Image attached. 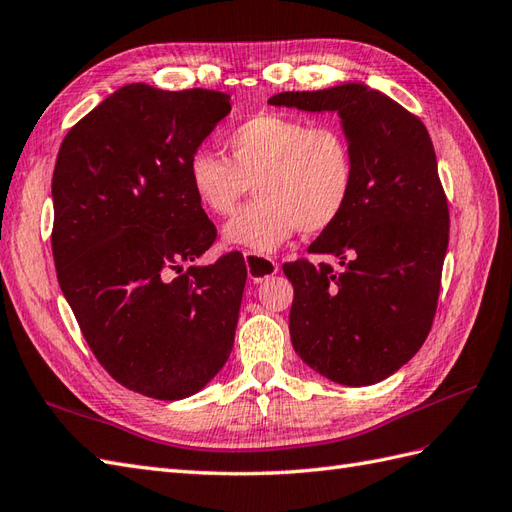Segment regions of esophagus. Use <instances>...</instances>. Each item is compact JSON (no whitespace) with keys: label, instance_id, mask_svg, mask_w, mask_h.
I'll list each match as a JSON object with an SVG mask.
<instances>
[{"label":"esophagus","instance_id":"obj_1","mask_svg":"<svg viewBox=\"0 0 512 512\" xmlns=\"http://www.w3.org/2000/svg\"><path fill=\"white\" fill-rule=\"evenodd\" d=\"M244 264H246L248 279H251L253 283L266 281V279L272 277V274L279 272V266L274 264L272 259H268L264 255H257V253H251V251L244 253Z\"/></svg>","mask_w":512,"mask_h":512}]
</instances>
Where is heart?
Returning a JSON list of instances; mask_svg holds the SVG:
<instances>
[{
    "instance_id": "1",
    "label": "heart",
    "mask_w": 512,
    "mask_h": 512,
    "mask_svg": "<svg viewBox=\"0 0 512 512\" xmlns=\"http://www.w3.org/2000/svg\"><path fill=\"white\" fill-rule=\"evenodd\" d=\"M225 149L229 160L196 151L188 162V183L209 214L229 216L255 181L259 199L222 227L227 246L272 253L296 229H329L350 203L355 151L337 125L261 112L229 131Z\"/></svg>"
}]
</instances>
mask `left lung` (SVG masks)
I'll return each instance as SVG.
<instances>
[{"label": "left lung", "mask_w": 512, "mask_h": 512, "mask_svg": "<svg viewBox=\"0 0 512 512\" xmlns=\"http://www.w3.org/2000/svg\"><path fill=\"white\" fill-rule=\"evenodd\" d=\"M270 106L335 112L355 151V188L309 253L342 270L285 264L294 285L290 335L311 370L346 387L385 381L422 348L448 251V201L424 123L361 82L279 93Z\"/></svg>", "instance_id": "obj_1"}]
</instances>
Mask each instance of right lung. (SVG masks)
I'll list each match as a JSON object with an SVG mask.
<instances>
[{
  "label": "right lung",
  "mask_w": 512,
  "mask_h": 512,
  "mask_svg": "<svg viewBox=\"0 0 512 512\" xmlns=\"http://www.w3.org/2000/svg\"><path fill=\"white\" fill-rule=\"evenodd\" d=\"M229 99L121 86L69 131L56 160L60 290L97 361L149 398L194 396L233 348L246 266L238 253L194 264L216 227L188 183L190 157Z\"/></svg>",
  "instance_id": "add662e5"
}]
</instances>
